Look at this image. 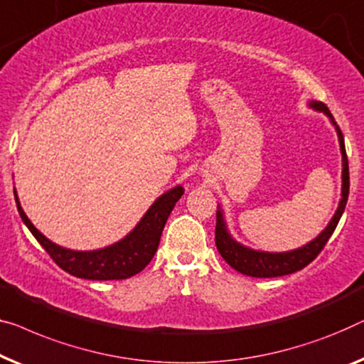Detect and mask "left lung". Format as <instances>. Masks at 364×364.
Returning <instances> with one entry per match:
<instances>
[{"label":"left lung","instance_id":"1","mask_svg":"<svg viewBox=\"0 0 364 364\" xmlns=\"http://www.w3.org/2000/svg\"><path fill=\"white\" fill-rule=\"evenodd\" d=\"M310 107L323 112L326 117L331 119V123L335 124L336 133H338L341 154H343V187H341V202L338 205V210L333 215V218L328 223V226L320 233L314 241H310L309 245H305L299 250L289 251V252H262V251H252L250 247L241 246L240 243L231 238L226 231L223 215L218 210L217 212V226H215V245L221 255V257L228 262V264L241 274L251 277H279V276H287V274L297 272L304 269L305 266L310 264L315 257H317L326 245V241L330 240V236L333 235V231L338 225L341 215L345 212L346 202H348V193H350V169H348V157H346L345 149V141L343 133L338 128V124L333 121L330 109L326 108V105L320 102H312Z\"/></svg>","mask_w":364,"mask_h":364}]
</instances>
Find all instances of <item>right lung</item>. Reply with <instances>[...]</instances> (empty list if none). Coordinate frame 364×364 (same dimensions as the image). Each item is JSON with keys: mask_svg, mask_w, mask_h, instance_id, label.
Masks as SVG:
<instances>
[{"mask_svg": "<svg viewBox=\"0 0 364 364\" xmlns=\"http://www.w3.org/2000/svg\"><path fill=\"white\" fill-rule=\"evenodd\" d=\"M182 193L183 188L181 186L166 192L156 200L139 225L124 240L97 251H72L54 245L26 217L16 192L14 197L18 203V212L26 226L60 269L75 277L90 279V281H119V279L134 276L149 264L159 246L166 221Z\"/></svg>", "mask_w": 364, "mask_h": 364, "instance_id": "obj_1", "label": "right lung"}]
</instances>
